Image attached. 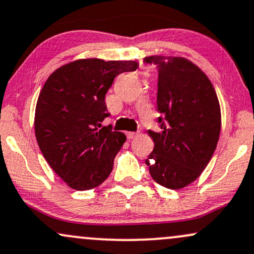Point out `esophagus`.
<instances>
[{
	"label": "esophagus",
	"mask_w": 254,
	"mask_h": 254,
	"mask_svg": "<svg viewBox=\"0 0 254 254\" xmlns=\"http://www.w3.org/2000/svg\"><path fill=\"white\" fill-rule=\"evenodd\" d=\"M137 136H138V133H137V132H131V131H129V132H127V139H133Z\"/></svg>",
	"instance_id": "34e87169"
}]
</instances>
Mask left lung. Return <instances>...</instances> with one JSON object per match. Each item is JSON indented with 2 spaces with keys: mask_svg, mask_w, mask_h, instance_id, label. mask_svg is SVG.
Wrapping results in <instances>:
<instances>
[{
  "mask_svg": "<svg viewBox=\"0 0 254 254\" xmlns=\"http://www.w3.org/2000/svg\"><path fill=\"white\" fill-rule=\"evenodd\" d=\"M158 68L161 131L149 130L154 150L145 160L154 181L169 189L194 182L209 163L221 130L220 104L212 82L185 58L151 56Z\"/></svg>",
  "mask_w": 254,
  "mask_h": 254,
  "instance_id": "8db88e82",
  "label": "left lung"
}]
</instances>
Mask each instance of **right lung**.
Wrapping results in <instances>:
<instances>
[{
	"mask_svg": "<svg viewBox=\"0 0 254 254\" xmlns=\"http://www.w3.org/2000/svg\"><path fill=\"white\" fill-rule=\"evenodd\" d=\"M136 61L79 59L56 69L46 80L35 109V136L52 169L75 190L98 187L108 179L127 140L102 127L109 117L105 94L118 74Z\"/></svg>",
	"mask_w": 254,
	"mask_h": 254,
	"instance_id": "obj_1",
	"label": "right lung"
}]
</instances>
